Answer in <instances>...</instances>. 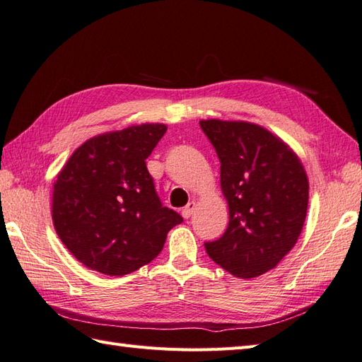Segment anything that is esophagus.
Segmentation results:
<instances>
[{"label": "esophagus", "instance_id": "1", "mask_svg": "<svg viewBox=\"0 0 362 362\" xmlns=\"http://www.w3.org/2000/svg\"><path fill=\"white\" fill-rule=\"evenodd\" d=\"M194 211H195V203L194 202H190L186 207H184L182 209V216H184V218H190V215L192 214H194Z\"/></svg>", "mask_w": 362, "mask_h": 362}]
</instances>
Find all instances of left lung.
<instances>
[{
    "label": "left lung",
    "mask_w": 362,
    "mask_h": 362,
    "mask_svg": "<svg viewBox=\"0 0 362 362\" xmlns=\"http://www.w3.org/2000/svg\"><path fill=\"white\" fill-rule=\"evenodd\" d=\"M220 159L229 204L224 234L206 242L207 255L232 276L251 279L272 269L291 251L307 216L308 180L285 142L249 122L202 120Z\"/></svg>",
    "instance_id": "obj_1"
}]
</instances>
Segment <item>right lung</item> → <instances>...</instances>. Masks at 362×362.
I'll return each mask as SVG.
<instances>
[{
	"instance_id": "obj_1",
	"label": "right lung",
	"mask_w": 362,
	"mask_h": 362,
	"mask_svg": "<svg viewBox=\"0 0 362 362\" xmlns=\"http://www.w3.org/2000/svg\"><path fill=\"white\" fill-rule=\"evenodd\" d=\"M167 127L133 125L80 146L54 184L52 221L76 259L107 276H124L163 251L182 221L163 206L146 159Z\"/></svg>"
}]
</instances>
